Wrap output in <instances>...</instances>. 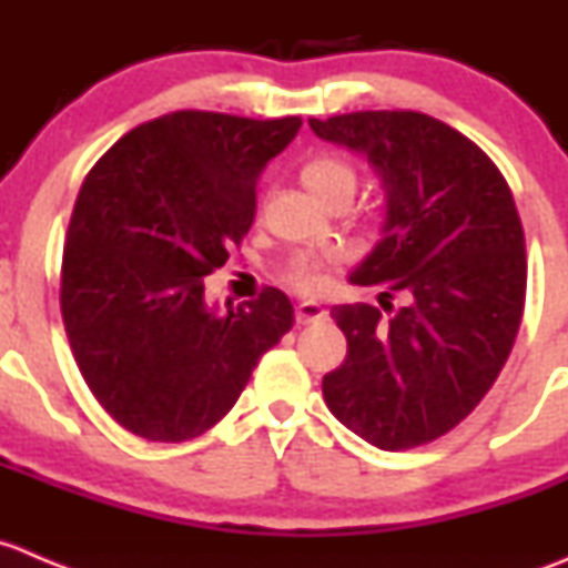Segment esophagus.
Returning <instances> with one entry per match:
<instances>
[{"label":"esophagus","instance_id":"obj_1","mask_svg":"<svg viewBox=\"0 0 568 568\" xmlns=\"http://www.w3.org/2000/svg\"><path fill=\"white\" fill-rule=\"evenodd\" d=\"M325 317H328V312H325V308L320 306V303H314V301L297 303L295 320H297V323H301V325L317 323V320H325Z\"/></svg>","mask_w":568,"mask_h":568}]
</instances>
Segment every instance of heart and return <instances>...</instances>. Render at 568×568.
<instances>
[{
  "instance_id": "obj_1",
  "label": "heart",
  "mask_w": 568,
  "mask_h": 568,
  "mask_svg": "<svg viewBox=\"0 0 568 568\" xmlns=\"http://www.w3.org/2000/svg\"><path fill=\"white\" fill-rule=\"evenodd\" d=\"M303 184L317 195L320 201L331 204L339 195L356 193V168L351 162L339 160V156H314L303 165L301 171ZM290 282L303 292H314L320 286V262L312 256H297L290 267Z\"/></svg>"
}]
</instances>
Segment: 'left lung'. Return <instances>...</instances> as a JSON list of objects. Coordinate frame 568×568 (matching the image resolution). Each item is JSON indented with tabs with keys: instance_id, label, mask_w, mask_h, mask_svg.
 Masks as SVG:
<instances>
[{
	"instance_id": "1",
	"label": "left lung",
	"mask_w": 568,
	"mask_h": 568,
	"mask_svg": "<svg viewBox=\"0 0 568 568\" xmlns=\"http://www.w3.org/2000/svg\"><path fill=\"white\" fill-rule=\"evenodd\" d=\"M308 126L367 156L384 187L381 240L351 282L403 295L389 320L369 303L331 308L347 356L323 378L325 406L381 450L428 445L473 414L514 347L527 286L514 195L473 140L425 112Z\"/></svg>"
}]
</instances>
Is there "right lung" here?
Segmentation results:
<instances>
[{"mask_svg":"<svg viewBox=\"0 0 568 568\" xmlns=\"http://www.w3.org/2000/svg\"><path fill=\"white\" fill-rule=\"evenodd\" d=\"M301 123L179 110L123 134L82 182L60 308L82 378L134 436L187 442L221 423L295 323L276 286L217 308L204 278L248 234L256 182Z\"/></svg>","mask_w":568,"mask_h":568,"instance_id":"1","label":"right lung"}]
</instances>
